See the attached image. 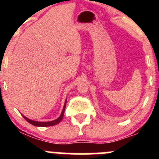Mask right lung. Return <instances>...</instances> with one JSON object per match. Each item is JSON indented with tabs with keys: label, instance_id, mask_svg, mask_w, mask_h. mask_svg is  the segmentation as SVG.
I'll list each match as a JSON object with an SVG mask.
<instances>
[{
	"label": "right lung",
	"instance_id": "right-lung-1",
	"mask_svg": "<svg viewBox=\"0 0 159 159\" xmlns=\"http://www.w3.org/2000/svg\"><path fill=\"white\" fill-rule=\"evenodd\" d=\"M66 102H65L64 107H63V111H62L61 116H60L59 117L57 118V119L55 120H53V121H50V122H37V121H34V120H31L28 119V118L25 117V116H24L23 115H22V116H24V118H25V119L26 120L27 122H28L29 123L32 124V125H35V126H39V127L52 126V125H57V124H58V123H60V122L61 121L62 119H63V114H64L65 108H66Z\"/></svg>",
	"mask_w": 159,
	"mask_h": 159
}]
</instances>
